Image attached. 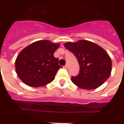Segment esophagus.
I'll use <instances>...</instances> for the list:
<instances>
[{
    "instance_id": "obj_1",
    "label": "esophagus",
    "mask_w": 124,
    "mask_h": 124,
    "mask_svg": "<svg viewBox=\"0 0 124 124\" xmlns=\"http://www.w3.org/2000/svg\"><path fill=\"white\" fill-rule=\"evenodd\" d=\"M64 68H66V69H68V64H66V65L64 66Z\"/></svg>"
}]
</instances>
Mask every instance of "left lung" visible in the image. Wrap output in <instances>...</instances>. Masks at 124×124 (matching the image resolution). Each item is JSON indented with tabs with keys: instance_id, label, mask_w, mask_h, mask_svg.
<instances>
[{
	"instance_id": "left-lung-1",
	"label": "left lung",
	"mask_w": 124,
	"mask_h": 124,
	"mask_svg": "<svg viewBox=\"0 0 124 124\" xmlns=\"http://www.w3.org/2000/svg\"><path fill=\"white\" fill-rule=\"evenodd\" d=\"M64 47L77 58L79 73L71 81L80 88L91 90L100 86L109 77L111 59L104 49L92 42L80 40L64 44Z\"/></svg>"
}]
</instances>
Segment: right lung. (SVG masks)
<instances>
[{
    "mask_svg": "<svg viewBox=\"0 0 124 124\" xmlns=\"http://www.w3.org/2000/svg\"><path fill=\"white\" fill-rule=\"evenodd\" d=\"M60 46L49 40H39L22 49L15 61L17 75L29 86H44L54 79L62 66L53 55Z\"/></svg>",
    "mask_w": 124,
    "mask_h": 124,
    "instance_id": "right-lung-1",
    "label": "right lung"
}]
</instances>
